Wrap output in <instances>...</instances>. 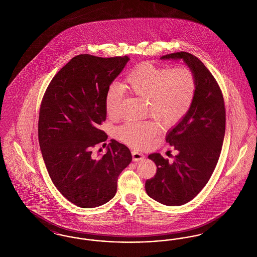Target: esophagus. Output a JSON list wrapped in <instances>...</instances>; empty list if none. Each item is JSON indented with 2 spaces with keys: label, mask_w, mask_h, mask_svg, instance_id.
<instances>
[{
  "label": "esophagus",
  "mask_w": 257,
  "mask_h": 257,
  "mask_svg": "<svg viewBox=\"0 0 257 257\" xmlns=\"http://www.w3.org/2000/svg\"><path fill=\"white\" fill-rule=\"evenodd\" d=\"M132 157H133V161H135V162H139V161L145 159V155L143 153L139 152L138 150L132 151Z\"/></svg>",
  "instance_id": "1"
}]
</instances>
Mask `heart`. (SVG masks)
Masks as SVG:
<instances>
[{
	"label": "heart",
	"instance_id": "1",
	"mask_svg": "<svg viewBox=\"0 0 257 257\" xmlns=\"http://www.w3.org/2000/svg\"><path fill=\"white\" fill-rule=\"evenodd\" d=\"M124 89L147 99V111L166 128L174 127L191 110L196 99V75L186 66H158L144 62L127 74L123 86L113 84L105 95L108 116L115 118L121 108ZM161 127L155 121H130L116 129V138L137 148L149 147Z\"/></svg>",
	"mask_w": 257,
	"mask_h": 257
}]
</instances>
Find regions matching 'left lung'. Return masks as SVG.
<instances>
[{"mask_svg":"<svg viewBox=\"0 0 257 257\" xmlns=\"http://www.w3.org/2000/svg\"><path fill=\"white\" fill-rule=\"evenodd\" d=\"M161 59L183 60L197 82L191 110L166 138L178 152L173 162L159 153L148 156L157 171L146 181L147 195L162 204L179 206L199 194L217 166L225 133V106L218 82L196 56L176 52Z\"/></svg>","mask_w":257,"mask_h":257,"instance_id":"8db88e82","label":"left lung"}]
</instances>
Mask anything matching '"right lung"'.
<instances>
[{
  "label": "right lung",
  "instance_id": "right-lung-1",
  "mask_svg": "<svg viewBox=\"0 0 257 257\" xmlns=\"http://www.w3.org/2000/svg\"><path fill=\"white\" fill-rule=\"evenodd\" d=\"M129 61L127 56L74 57L54 76L39 110L38 141L50 178L62 196L82 208L111 199L121 171L132 161L129 148L110 140L107 153L92 156L107 134L105 95Z\"/></svg>",
  "mask_w": 257,
  "mask_h": 257
}]
</instances>
